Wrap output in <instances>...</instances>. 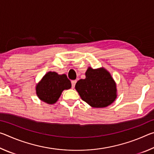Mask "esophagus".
<instances>
[{
  "instance_id": "1",
  "label": "esophagus",
  "mask_w": 154,
  "mask_h": 154,
  "mask_svg": "<svg viewBox=\"0 0 154 154\" xmlns=\"http://www.w3.org/2000/svg\"><path fill=\"white\" fill-rule=\"evenodd\" d=\"M77 83V80H72L71 82V83H72V88H75V84H76Z\"/></svg>"
}]
</instances>
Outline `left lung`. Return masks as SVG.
Instances as JSON below:
<instances>
[{"mask_svg": "<svg viewBox=\"0 0 154 154\" xmlns=\"http://www.w3.org/2000/svg\"><path fill=\"white\" fill-rule=\"evenodd\" d=\"M75 90L83 100L95 108L108 106L118 96L116 83L104 67L95 69L88 67L85 79L78 81Z\"/></svg>", "mask_w": 154, "mask_h": 154, "instance_id": "8db88e82", "label": "left lung"}]
</instances>
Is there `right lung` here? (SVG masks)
<instances>
[{
  "instance_id": "obj_1",
  "label": "right lung",
  "mask_w": 154,
  "mask_h": 154,
  "mask_svg": "<svg viewBox=\"0 0 154 154\" xmlns=\"http://www.w3.org/2000/svg\"><path fill=\"white\" fill-rule=\"evenodd\" d=\"M71 88V81L66 75L49 71L36 85V94L41 101L48 105H53L58 100L64 90Z\"/></svg>"
}]
</instances>
